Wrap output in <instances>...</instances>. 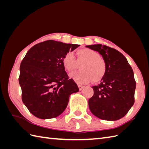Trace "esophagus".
Returning a JSON list of instances; mask_svg holds the SVG:
<instances>
[{
	"instance_id": "1",
	"label": "esophagus",
	"mask_w": 149,
	"mask_h": 149,
	"mask_svg": "<svg viewBox=\"0 0 149 149\" xmlns=\"http://www.w3.org/2000/svg\"><path fill=\"white\" fill-rule=\"evenodd\" d=\"M77 86H78V88H79V89L80 90H81L82 89H83V88H84V86L83 85H82V84H77Z\"/></svg>"
}]
</instances>
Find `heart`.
I'll list each match as a JSON object with an SVG mask.
<instances>
[{"mask_svg": "<svg viewBox=\"0 0 149 149\" xmlns=\"http://www.w3.org/2000/svg\"><path fill=\"white\" fill-rule=\"evenodd\" d=\"M62 65L69 72L75 71L81 65V72L70 74V77L79 84H86L91 81L98 83L107 71L106 60L99 52L87 48L77 50L76 59L72 53H66L62 59Z\"/></svg>", "mask_w": 149, "mask_h": 149, "instance_id": "obj_1", "label": "heart"}]
</instances>
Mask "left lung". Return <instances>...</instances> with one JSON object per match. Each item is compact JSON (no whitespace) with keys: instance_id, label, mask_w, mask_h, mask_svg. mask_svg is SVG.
I'll list each match as a JSON object with an SVG mask.
<instances>
[{"instance_id":"1","label":"left lung","mask_w":149,"mask_h":149,"mask_svg":"<svg viewBox=\"0 0 149 149\" xmlns=\"http://www.w3.org/2000/svg\"><path fill=\"white\" fill-rule=\"evenodd\" d=\"M99 52L107 63L106 75L88 100L93 115L104 120L115 121L124 116L134 103L136 81L127 59L118 50L101 44L86 46Z\"/></svg>"}]
</instances>
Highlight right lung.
Returning <instances> with one entry per match:
<instances>
[{"mask_svg":"<svg viewBox=\"0 0 149 149\" xmlns=\"http://www.w3.org/2000/svg\"><path fill=\"white\" fill-rule=\"evenodd\" d=\"M79 46L47 40L31 48L22 59L18 78L22 100L34 116L56 118L66 109L70 95L79 91L65 72L62 59Z\"/></svg>","mask_w":149,"mask_h":149,"instance_id":"right-lung-1","label":"right lung"}]
</instances>
